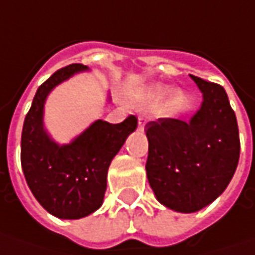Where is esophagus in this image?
Returning a JSON list of instances; mask_svg holds the SVG:
<instances>
[{"mask_svg": "<svg viewBox=\"0 0 255 255\" xmlns=\"http://www.w3.org/2000/svg\"><path fill=\"white\" fill-rule=\"evenodd\" d=\"M143 128H144V121L142 118H139V129H143Z\"/></svg>", "mask_w": 255, "mask_h": 255, "instance_id": "esophagus-1", "label": "esophagus"}]
</instances>
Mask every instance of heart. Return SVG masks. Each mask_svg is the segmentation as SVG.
I'll return each instance as SVG.
<instances>
[{
    "label": "heart",
    "instance_id": "heart-1",
    "mask_svg": "<svg viewBox=\"0 0 255 255\" xmlns=\"http://www.w3.org/2000/svg\"><path fill=\"white\" fill-rule=\"evenodd\" d=\"M164 93H166V88L164 86H162V85H154L152 88L146 89L143 93H140V96L137 98V103L140 106H149V105H153L154 102H157ZM176 96H177V92L176 91H170L167 101L171 102Z\"/></svg>",
    "mask_w": 255,
    "mask_h": 255
}]
</instances>
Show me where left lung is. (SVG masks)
Returning a JSON list of instances; mask_svg holds the SVG:
<instances>
[{"instance_id": "8db88e82", "label": "left lung", "mask_w": 255, "mask_h": 255, "mask_svg": "<svg viewBox=\"0 0 255 255\" xmlns=\"http://www.w3.org/2000/svg\"><path fill=\"white\" fill-rule=\"evenodd\" d=\"M203 102L189 121L149 122L147 180L159 203L179 213H196L216 200L234 176L240 137L224 88L191 75Z\"/></svg>"}]
</instances>
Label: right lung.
Masks as SVG:
<instances>
[{
    "instance_id": "add662e5",
    "label": "right lung",
    "mask_w": 255,
    "mask_h": 255,
    "mask_svg": "<svg viewBox=\"0 0 255 255\" xmlns=\"http://www.w3.org/2000/svg\"><path fill=\"white\" fill-rule=\"evenodd\" d=\"M85 71L89 68L82 64L68 65L38 88L21 137V164L28 187L45 210L64 220L86 217L102 206L111 162L137 128L134 116L118 125L99 119L72 142H55L44 125L46 98L58 85Z\"/></svg>"
}]
</instances>
